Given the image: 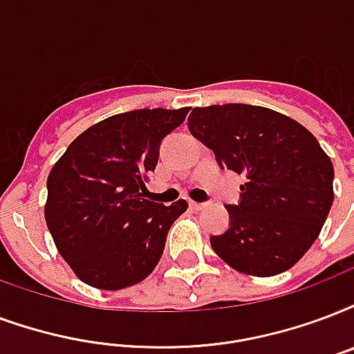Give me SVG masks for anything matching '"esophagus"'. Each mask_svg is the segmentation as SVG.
Returning a JSON list of instances; mask_svg holds the SVG:
<instances>
[{
    "label": "esophagus",
    "mask_w": 354,
    "mask_h": 354,
    "mask_svg": "<svg viewBox=\"0 0 354 354\" xmlns=\"http://www.w3.org/2000/svg\"><path fill=\"white\" fill-rule=\"evenodd\" d=\"M189 207H191V209H195V212H201V209L206 207V204H204V202H189Z\"/></svg>",
    "instance_id": "esophagus-1"
}]
</instances>
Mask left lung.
Segmentation results:
<instances>
[{"label":"left lung","mask_w":354,"mask_h":354,"mask_svg":"<svg viewBox=\"0 0 354 354\" xmlns=\"http://www.w3.org/2000/svg\"><path fill=\"white\" fill-rule=\"evenodd\" d=\"M189 131L219 167L245 176L212 249L241 273H284L314 245L334 201L333 161L308 129L260 105L195 107Z\"/></svg>","instance_id":"left-lung-1"}]
</instances>
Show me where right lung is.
I'll return each mask as SVG.
<instances>
[{
  "label": "right lung",
  "mask_w": 354,
  "mask_h": 354,
  "mask_svg": "<svg viewBox=\"0 0 354 354\" xmlns=\"http://www.w3.org/2000/svg\"><path fill=\"white\" fill-rule=\"evenodd\" d=\"M182 109H135L94 124L70 142L48 176L46 225L85 284L122 290L152 273L187 202L142 198L159 147L185 120Z\"/></svg>",
  "instance_id": "right-lung-1"
}]
</instances>
